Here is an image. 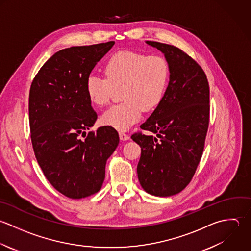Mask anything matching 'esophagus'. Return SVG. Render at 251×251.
<instances>
[{"instance_id":"34e87169","label":"esophagus","mask_w":251,"mask_h":251,"mask_svg":"<svg viewBox=\"0 0 251 251\" xmlns=\"http://www.w3.org/2000/svg\"><path fill=\"white\" fill-rule=\"evenodd\" d=\"M119 138H120V140H122V141H127V140H129V135L128 134H126L125 132H120L119 133Z\"/></svg>"}]
</instances>
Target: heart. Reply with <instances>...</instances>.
Returning <instances> with one entry per match:
<instances>
[{
    "instance_id": "1",
    "label": "heart",
    "mask_w": 251,
    "mask_h": 251,
    "mask_svg": "<svg viewBox=\"0 0 251 251\" xmlns=\"http://www.w3.org/2000/svg\"><path fill=\"white\" fill-rule=\"evenodd\" d=\"M105 77L90 75L86 81L87 96L97 106L106 105L116 90L121 103L106 110L101 123L124 131L136 123L143 112L154 110L163 100L170 80L165 57L135 50L113 53L103 67Z\"/></svg>"
}]
</instances>
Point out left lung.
Returning a JSON list of instances; mask_svg holds the SVG:
<instances>
[{
	"instance_id": "1",
	"label": "left lung",
	"mask_w": 251,
	"mask_h": 251,
	"mask_svg": "<svg viewBox=\"0 0 251 251\" xmlns=\"http://www.w3.org/2000/svg\"><path fill=\"white\" fill-rule=\"evenodd\" d=\"M161 50L170 67L162 102L131 138L141 147L138 178L156 197H171L192 181L201 159L209 125V84L202 67L181 49L148 41Z\"/></svg>"
}]
</instances>
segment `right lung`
<instances>
[{"label":"right lung","mask_w":251,"mask_h":251,"mask_svg":"<svg viewBox=\"0 0 251 251\" xmlns=\"http://www.w3.org/2000/svg\"><path fill=\"white\" fill-rule=\"evenodd\" d=\"M113 41L63 49L50 57L34 77L29 92L31 142L38 164L51 186L78 200L98 193L107 158L119 143L117 131L97 120L86 81Z\"/></svg>","instance_id":"obj_1"}]
</instances>
